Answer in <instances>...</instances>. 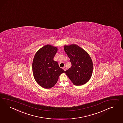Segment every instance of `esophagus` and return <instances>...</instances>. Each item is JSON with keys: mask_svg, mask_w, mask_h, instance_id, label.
I'll use <instances>...</instances> for the list:
<instances>
[{"mask_svg": "<svg viewBox=\"0 0 123 123\" xmlns=\"http://www.w3.org/2000/svg\"><path fill=\"white\" fill-rule=\"evenodd\" d=\"M63 70H64V71H65L66 70H67V68L66 67H64L63 68Z\"/></svg>", "mask_w": 123, "mask_h": 123, "instance_id": "1", "label": "esophagus"}]
</instances>
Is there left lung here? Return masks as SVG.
<instances>
[{"mask_svg":"<svg viewBox=\"0 0 123 123\" xmlns=\"http://www.w3.org/2000/svg\"><path fill=\"white\" fill-rule=\"evenodd\" d=\"M64 49L72 64L71 68L65 71L66 74L76 86L85 84L92 74L93 63L91 57L84 49L75 44L64 45Z\"/></svg>","mask_w":123,"mask_h":123,"instance_id":"8db88e82","label":"left lung"}]
</instances>
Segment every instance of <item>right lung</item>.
I'll use <instances>...</instances> for the list:
<instances>
[{"label":"right lung","mask_w":123,"mask_h":123,"mask_svg":"<svg viewBox=\"0 0 123 123\" xmlns=\"http://www.w3.org/2000/svg\"><path fill=\"white\" fill-rule=\"evenodd\" d=\"M58 49L51 45H45L36 53L32 62L34 78L42 87L49 89L55 86L60 75L65 72L54 60Z\"/></svg>","instance_id":"obj_1"}]
</instances>
